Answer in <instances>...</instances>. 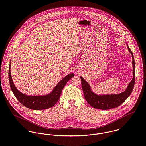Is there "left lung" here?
Listing matches in <instances>:
<instances>
[{
    "label": "left lung",
    "instance_id": "left-lung-1",
    "mask_svg": "<svg viewBox=\"0 0 146 146\" xmlns=\"http://www.w3.org/2000/svg\"><path fill=\"white\" fill-rule=\"evenodd\" d=\"M126 45L128 50L133 58V79L125 91L119 94L98 95L92 91L89 84L84 79L83 77L80 76L85 98L88 103L93 107L100 110H108L117 107L122 104L131 94L135 83V62L133 53L128 46L127 44Z\"/></svg>",
    "mask_w": 146,
    "mask_h": 146
}]
</instances>
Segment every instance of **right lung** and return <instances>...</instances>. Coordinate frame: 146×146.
<instances>
[{"instance_id": "add662e5", "label": "right lung", "mask_w": 146, "mask_h": 146, "mask_svg": "<svg viewBox=\"0 0 146 146\" xmlns=\"http://www.w3.org/2000/svg\"><path fill=\"white\" fill-rule=\"evenodd\" d=\"M8 76L11 90L21 104L31 110H42L49 108L57 102L64 86L71 78L74 76V74L71 73L64 77L50 93L44 96H27L20 92L12 81L11 75V63Z\"/></svg>"}]
</instances>
